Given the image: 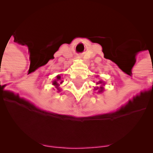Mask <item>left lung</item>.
<instances>
[{"label": "left lung", "instance_id": "left-lung-1", "mask_svg": "<svg viewBox=\"0 0 153 153\" xmlns=\"http://www.w3.org/2000/svg\"><path fill=\"white\" fill-rule=\"evenodd\" d=\"M97 84H98V85H100V87H95L94 88L95 91H97V93H98V94H100V93L104 92V86L105 85V83H104V81H102V80H99V81L97 83Z\"/></svg>", "mask_w": 153, "mask_h": 153}]
</instances>
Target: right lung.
I'll return each mask as SVG.
<instances>
[{
    "label": "right lung",
    "instance_id": "add662e5",
    "mask_svg": "<svg viewBox=\"0 0 153 153\" xmlns=\"http://www.w3.org/2000/svg\"><path fill=\"white\" fill-rule=\"evenodd\" d=\"M62 82L63 81L61 79V75H57L56 76V79L53 81V85L54 86L55 88L58 91V92H60L61 91L59 85H60L61 83H62Z\"/></svg>",
    "mask_w": 153,
    "mask_h": 153
}]
</instances>
